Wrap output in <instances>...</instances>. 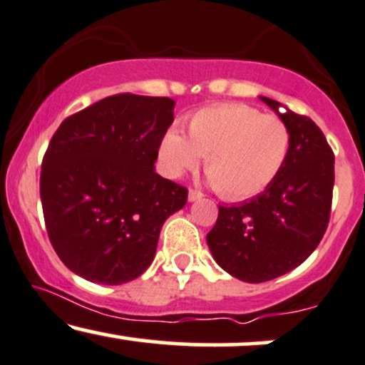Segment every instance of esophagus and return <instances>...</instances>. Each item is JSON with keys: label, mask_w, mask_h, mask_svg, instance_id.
I'll return each instance as SVG.
<instances>
[{"label": "esophagus", "mask_w": 365, "mask_h": 365, "mask_svg": "<svg viewBox=\"0 0 365 365\" xmlns=\"http://www.w3.org/2000/svg\"><path fill=\"white\" fill-rule=\"evenodd\" d=\"M202 197H204V195H202L200 190H195V188H190V190H188V200H190V202L200 200Z\"/></svg>", "instance_id": "1"}]
</instances>
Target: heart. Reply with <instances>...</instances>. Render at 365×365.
<instances>
[{
	"label": "heart",
	"instance_id": "obj_1",
	"mask_svg": "<svg viewBox=\"0 0 365 365\" xmlns=\"http://www.w3.org/2000/svg\"><path fill=\"white\" fill-rule=\"evenodd\" d=\"M292 148L285 120L245 103H221L197 110L187 125V138L171 129L160 144V166L177 178L204 168L217 194L245 200L262 194L279 177Z\"/></svg>",
	"mask_w": 365,
	"mask_h": 365
}]
</instances>
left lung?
Segmentation results:
<instances>
[{
  "instance_id": "obj_1",
  "label": "left lung",
  "mask_w": 365,
  "mask_h": 365,
  "mask_svg": "<svg viewBox=\"0 0 365 365\" xmlns=\"http://www.w3.org/2000/svg\"><path fill=\"white\" fill-rule=\"evenodd\" d=\"M279 113L280 103L262 96ZM292 133L287 163L260 195L238 205H219L207 232L214 260L232 277L267 282L301 265L330 222L335 155L318 125L292 110L279 113Z\"/></svg>"
}]
</instances>
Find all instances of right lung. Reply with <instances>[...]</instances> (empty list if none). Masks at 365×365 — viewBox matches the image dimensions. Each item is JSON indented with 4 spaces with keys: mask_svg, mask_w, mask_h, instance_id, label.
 Masks as SVG:
<instances>
[{
    "mask_svg": "<svg viewBox=\"0 0 365 365\" xmlns=\"http://www.w3.org/2000/svg\"><path fill=\"white\" fill-rule=\"evenodd\" d=\"M175 102L118 93L64 118L42 160L41 200L52 248L90 282L138 279L163 222L188 190L155 171Z\"/></svg>",
    "mask_w": 365,
    "mask_h": 365,
    "instance_id": "1",
    "label": "right lung"
}]
</instances>
